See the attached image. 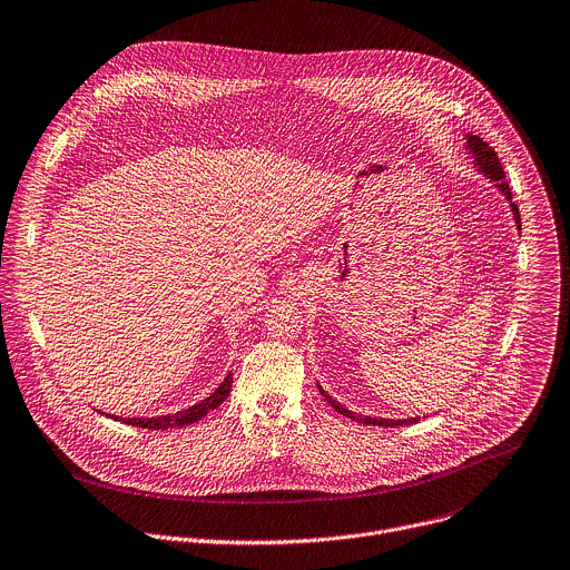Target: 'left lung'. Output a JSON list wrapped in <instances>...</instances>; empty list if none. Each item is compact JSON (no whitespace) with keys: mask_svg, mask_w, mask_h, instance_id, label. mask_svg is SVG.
<instances>
[{"mask_svg":"<svg viewBox=\"0 0 570 570\" xmlns=\"http://www.w3.org/2000/svg\"><path fill=\"white\" fill-rule=\"evenodd\" d=\"M465 149H469V154L473 157V166H475L487 179H491V184L507 197V202H509V206H511L513 220H515V225H519V229H521V212H519V206H515V204L511 202V190H509V184L504 181V170H502V166H500V159H498L495 149L489 147L480 136H473V134H465ZM318 389H321L323 397L334 406V411H338L341 416L352 419V421H356V423L380 425V428H397V425L419 423V419H400V421H397V419H371V416H361V413H354V411L345 409L338 400H334L321 384H318Z\"/></svg>","mask_w":570,"mask_h":570,"instance_id":"left-lung-1","label":"left lung"}]
</instances>
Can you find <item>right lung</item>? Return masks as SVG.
I'll return each mask as SVG.
<instances>
[{"label":"right lung","mask_w":570,"mask_h":570,"mask_svg":"<svg viewBox=\"0 0 570 570\" xmlns=\"http://www.w3.org/2000/svg\"><path fill=\"white\" fill-rule=\"evenodd\" d=\"M232 382H234V377H232V373H227V377L220 382V386H218L209 397H204L202 402H197V404H193V406H188V409H184V411L168 413V416H154V419H120V416H111V413H107V416L114 419V421H122V423H127V425H131V428H145V430L184 428V425H190V423L204 419L206 413L214 411L216 406H220V402H225L227 395H229V391H232ZM99 413H105V411H99Z\"/></svg>","instance_id":"obj_1"}]
</instances>
